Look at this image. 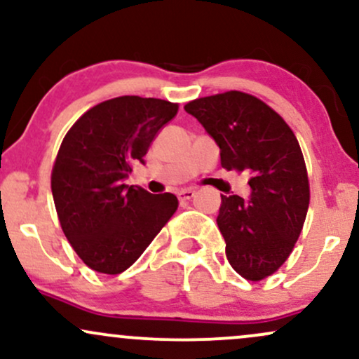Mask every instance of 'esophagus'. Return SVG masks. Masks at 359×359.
<instances>
[{"mask_svg": "<svg viewBox=\"0 0 359 359\" xmlns=\"http://www.w3.org/2000/svg\"><path fill=\"white\" fill-rule=\"evenodd\" d=\"M194 194H196V191H192V189H182V191H179L177 196H179L180 201H189V199H192Z\"/></svg>", "mask_w": 359, "mask_h": 359, "instance_id": "34e87169", "label": "esophagus"}]
</instances>
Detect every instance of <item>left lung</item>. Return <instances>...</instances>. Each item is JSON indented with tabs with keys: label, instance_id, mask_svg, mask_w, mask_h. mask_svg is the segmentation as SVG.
<instances>
[{
	"label": "left lung",
	"instance_id": "obj_1",
	"mask_svg": "<svg viewBox=\"0 0 359 359\" xmlns=\"http://www.w3.org/2000/svg\"><path fill=\"white\" fill-rule=\"evenodd\" d=\"M184 109L221 148L222 168L251 174L250 199L221 194L217 226L229 265L251 282L270 277L290 257L311 201L294 131L277 111L241 90L199 97Z\"/></svg>",
	"mask_w": 359,
	"mask_h": 359
}]
</instances>
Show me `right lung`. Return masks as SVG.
I'll return each mask as SVG.
<instances>
[{
    "instance_id": "1",
    "label": "right lung",
    "mask_w": 359,
    "mask_h": 359,
    "mask_svg": "<svg viewBox=\"0 0 359 359\" xmlns=\"http://www.w3.org/2000/svg\"><path fill=\"white\" fill-rule=\"evenodd\" d=\"M177 111V102L119 96L86 111L62 140L53 203L62 231L89 269L108 275L130 269L179 208L174 194L125 184Z\"/></svg>"
}]
</instances>
